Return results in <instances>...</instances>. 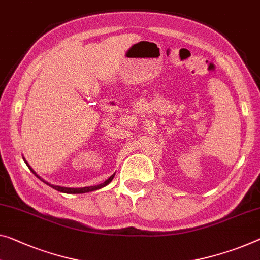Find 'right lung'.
Returning a JSON list of instances; mask_svg holds the SVG:
<instances>
[{"instance_id":"obj_1","label":"right lung","mask_w":260,"mask_h":260,"mask_svg":"<svg viewBox=\"0 0 260 260\" xmlns=\"http://www.w3.org/2000/svg\"><path fill=\"white\" fill-rule=\"evenodd\" d=\"M24 161H25V164L27 165V167H29L30 169V171L32 172V173L36 175V177H37L38 179H41V180L43 181V182H45L46 185H49L50 187H52V188L53 189H55V190H58V191H61V193H67V194H82V193H88V191H93V190H96V189H100V188H102V187H105V186H107L108 183H109L111 180H113L114 179V177H115V174H113L111 175V177H109V179H107V180L105 181V182H102V183H100V185H98V186H89V187H82V188H70V187H61V186H55V185H51V183H49L47 181H45V180H43V179L39 177V175L36 173V172L31 169L30 167V165L29 164H27V161L25 160V159H24Z\"/></svg>"}]
</instances>
